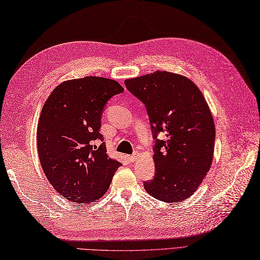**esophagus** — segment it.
<instances>
[{"label":"esophagus","mask_w":260,"mask_h":260,"mask_svg":"<svg viewBox=\"0 0 260 260\" xmlns=\"http://www.w3.org/2000/svg\"><path fill=\"white\" fill-rule=\"evenodd\" d=\"M126 157H128V160H129V161L134 162V161H136V160H137V157H138V153H135V154L128 155V156H126Z\"/></svg>","instance_id":"1"}]
</instances>
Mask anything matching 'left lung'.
<instances>
[{
  "label": "left lung",
  "instance_id": "obj_1",
  "mask_svg": "<svg viewBox=\"0 0 260 260\" xmlns=\"http://www.w3.org/2000/svg\"><path fill=\"white\" fill-rule=\"evenodd\" d=\"M124 85L144 104L155 140V175L144 182L145 191L169 203L189 198L213 160L215 125L203 94L192 80L169 72L126 79ZM160 133L166 141L157 138Z\"/></svg>",
  "mask_w": 260,
  "mask_h": 260
}]
</instances>
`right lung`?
Segmentation results:
<instances>
[{
	"mask_svg": "<svg viewBox=\"0 0 260 260\" xmlns=\"http://www.w3.org/2000/svg\"><path fill=\"white\" fill-rule=\"evenodd\" d=\"M122 91L116 80L88 76L61 82L44 105L37 126L41 166L66 200L100 199L121 166L107 155L99 130L107 101Z\"/></svg>",
	"mask_w": 260,
	"mask_h": 260,
	"instance_id": "obj_1",
	"label": "right lung"
}]
</instances>
